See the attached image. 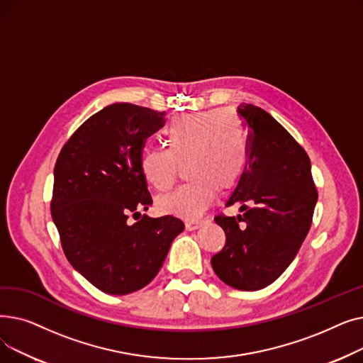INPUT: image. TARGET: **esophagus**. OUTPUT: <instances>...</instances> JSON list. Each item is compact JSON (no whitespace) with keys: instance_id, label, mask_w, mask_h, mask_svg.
<instances>
[{"instance_id":"obj_1","label":"esophagus","mask_w":363,"mask_h":363,"mask_svg":"<svg viewBox=\"0 0 363 363\" xmlns=\"http://www.w3.org/2000/svg\"><path fill=\"white\" fill-rule=\"evenodd\" d=\"M206 223V220L204 219H196V220H186L185 222V228L188 231H196V230H199L200 226H203Z\"/></svg>"}]
</instances>
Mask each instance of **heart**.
I'll return each mask as SVG.
<instances>
[{"mask_svg":"<svg viewBox=\"0 0 363 363\" xmlns=\"http://www.w3.org/2000/svg\"><path fill=\"white\" fill-rule=\"evenodd\" d=\"M167 148H145L140 157L144 179L157 191L175 184L182 164L189 179L157 200L159 211L182 219L203 215L218 186L230 189L249 163V132L231 108L178 114L163 130Z\"/></svg>","mask_w":363,"mask_h":363,"instance_id":"heart-1","label":"heart"}]
</instances>
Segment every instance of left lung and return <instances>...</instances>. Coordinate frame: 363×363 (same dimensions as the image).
I'll return each instance as SVG.
<instances>
[{
    "mask_svg": "<svg viewBox=\"0 0 363 363\" xmlns=\"http://www.w3.org/2000/svg\"><path fill=\"white\" fill-rule=\"evenodd\" d=\"M237 111L249 128L250 156L226 206L238 203L244 213L215 216L226 242L212 268L233 289L256 291L294 260L311 230L318 191L306 151L287 129L257 106L242 103Z\"/></svg>",
    "mask_w": 363,
    "mask_h": 363,
    "instance_id": "8db88e82",
    "label": "left lung"
}]
</instances>
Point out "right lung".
I'll use <instances>...</instances> for the list:
<instances>
[{
	"label": "right lung",
	"instance_id": "1",
	"mask_svg": "<svg viewBox=\"0 0 363 363\" xmlns=\"http://www.w3.org/2000/svg\"><path fill=\"white\" fill-rule=\"evenodd\" d=\"M164 116L130 103L110 104L73 132L54 166L51 216L63 252L107 294L145 287L184 231V222L170 215L127 222L152 203L140 157Z\"/></svg>",
	"mask_w": 363,
	"mask_h": 363
}]
</instances>
